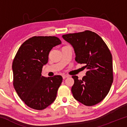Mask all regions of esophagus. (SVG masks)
<instances>
[{
	"label": "esophagus",
	"mask_w": 127,
	"mask_h": 127,
	"mask_svg": "<svg viewBox=\"0 0 127 127\" xmlns=\"http://www.w3.org/2000/svg\"><path fill=\"white\" fill-rule=\"evenodd\" d=\"M62 77H63V79H65L66 78H68V77H69V76H68V75H63V76H62Z\"/></svg>",
	"instance_id": "obj_1"
}]
</instances>
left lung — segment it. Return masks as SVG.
Segmentation results:
<instances>
[{
    "label": "left lung",
    "instance_id": "8db88e82",
    "mask_svg": "<svg viewBox=\"0 0 127 127\" xmlns=\"http://www.w3.org/2000/svg\"><path fill=\"white\" fill-rule=\"evenodd\" d=\"M62 37L73 47L76 61L85 64L87 69L82 79L72 76L73 96L86 106L98 104L109 93L113 82L112 55L108 47L99 35L89 30Z\"/></svg>",
    "mask_w": 127,
    "mask_h": 127
}]
</instances>
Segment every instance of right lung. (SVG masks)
Listing matches in <instances>:
<instances>
[{
    "instance_id": "obj_1",
    "label": "right lung",
    "mask_w": 127,
    "mask_h": 127,
    "mask_svg": "<svg viewBox=\"0 0 127 127\" xmlns=\"http://www.w3.org/2000/svg\"><path fill=\"white\" fill-rule=\"evenodd\" d=\"M55 36H33L21 45L13 61V86L25 104L43 110L54 101L63 80L61 76L45 77L42 68L53 47L61 44Z\"/></svg>"
}]
</instances>
